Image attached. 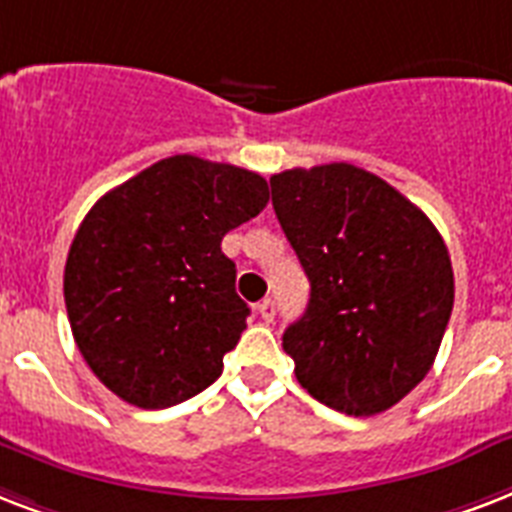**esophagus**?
<instances>
[{
    "label": "esophagus",
    "instance_id": "1",
    "mask_svg": "<svg viewBox=\"0 0 512 512\" xmlns=\"http://www.w3.org/2000/svg\"><path fill=\"white\" fill-rule=\"evenodd\" d=\"M275 312H277L275 299L259 301V315H261V320H267V323H272V320H275Z\"/></svg>",
    "mask_w": 512,
    "mask_h": 512
}]
</instances>
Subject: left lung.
I'll return each mask as SVG.
<instances>
[{"mask_svg":"<svg viewBox=\"0 0 512 512\" xmlns=\"http://www.w3.org/2000/svg\"><path fill=\"white\" fill-rule=\"evenodd\" d=\"M269 186L310 277L307 310L283 334L296 379L342 414H382L433 368L454 307L449 248L414 202L347 162Z\"/></svg>","mask_w":512,"mask_h":512,"instance_id":"8db88e82","label":"left lung"}]
</instances>
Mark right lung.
Instances as JSON below:
<instances>
[{"label":"right lung","mask_w":512,"mask_h":512,"mask_svg":"<svg viewBox=\"0 0 512 512\" xmlns=\"http://www.w3.org/2000/svg\"><path fill=\"white\" fill-rule=\"evenodd\" d=\"M267 200L259 173L176 154L90 208L63 299L82 358L117 398L168 408L219 379L251 315L221 240Z\"/></svg>","instance_id":"obj_1"}]
</instances>
